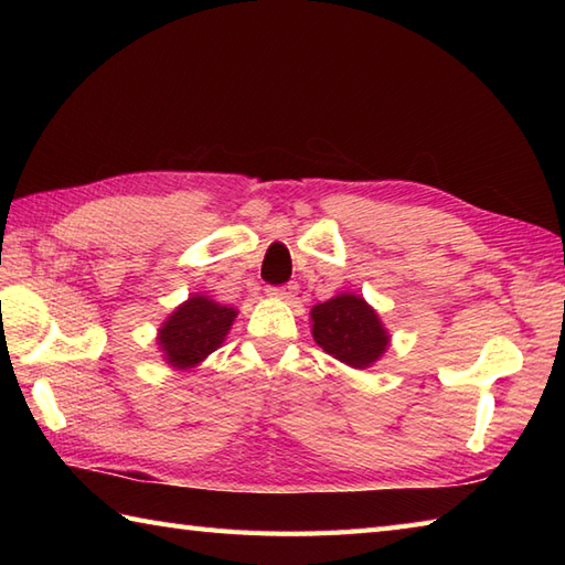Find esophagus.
Here are the masks:
<instances>
[{
  "instance_id": "esophagus-1",
  "label": "esophagus",
  "mask_w": 565,
  "mask_h": 565,
  "mask_svg": "<svg viewBox=\"0 0 565 565\" xmlns=\"http://www.w3.org/2000/svg\"><path fill=\"white\" fill-rule=\"evenodd\" d=\"M267 294H269L271 298H281V301H291V298H296V294H298V284L271 286V289H267Z\"/></svg>"
}]
</instances>
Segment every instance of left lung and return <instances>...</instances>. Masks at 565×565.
Here are the masks:
<instances>
[{"label":"left lung","mask_w":565,"mask_h":565,"mask_svg":"<svg viewBox=\"0 0 565 565\" xmlns=\"http://www.w3.org/2000/svg\"><path fill=\"white\" fill-rule=\"evenodd\" d=\"M313 340L338 362L369 369L388 350L391 334L362 296L340 294L310 310Z\"/></svg>","instance_id":"obj_1"}]
</instances>
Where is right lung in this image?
Instances as JSON below:
<instances>
[{"label":"right lung","mask_w":565,"mask_h":565,"mask_svg":"<svg viewBox=\"0 0 565 565\" xmlns=\"http://www.w3.org/2000/svg\"><path fill=\"white\" fill-rule=\"evenodd\" d=\"M235 318V308L215 303L201 294L189 296V301L179 306L158 332L164 362L179 371L194 369L218 350Z\"/></svg>","instance_id":"add662e5"}]
</instances>
